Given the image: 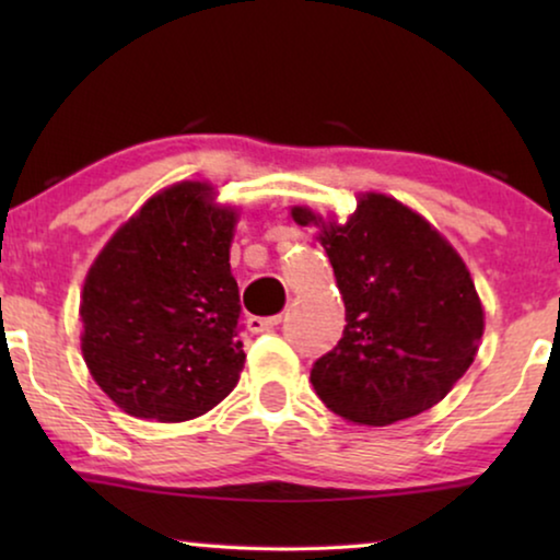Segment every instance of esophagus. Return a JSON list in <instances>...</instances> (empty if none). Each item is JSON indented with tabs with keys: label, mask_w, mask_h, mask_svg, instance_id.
<instances>
[{
	"label": "esophagus",
	"mask_w": 560,
	"mask_h": 560,
	"mask_svg": "<svg viewBox=\"0 0 560 560\" xmlns=\"http://www.w3.org/2000/svg\"><path fill=\"white\" fill-rule=\"evenodd\" d=\"M280 316H270V318H259V316H252L249 320H247V328H249V334H265V331H272L275 326L280 324Z\"/></svg>",
	"instance_id": "obj_1"
}]
</instances>
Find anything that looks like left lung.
<instances>
[{"label":"left lung","mask_w":560,"mask_h":560,"mask_svg":"<svg viewBox=\"0 0 560 560\" xmlns=\"http://www.w3.org/2000/svg\"><path fill=\"white\" fill-rule=\"evenodd\" d=\"M290 217L318 229L347 308L341 341L311 370L316 395L347 423L370 428L431 410L469 370L485 334V308L454 244L374 190L357 196L347 221L308 206Z\"/></svg>","instance_id":"obj_1"}]
</instances>
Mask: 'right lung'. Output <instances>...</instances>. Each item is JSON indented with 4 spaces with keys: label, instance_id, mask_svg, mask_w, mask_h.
<instances>
[{
    "label": "right lung",
    "instance_id": "add662e5",
    "mask_svg": "<svg viewBox=\"0 0 560 560\" xmlns=\"http://www.w3.org/2000/svg\"><path fill=\"white\" fill-rule=\"evenodd\" d=\"M240 209L203 180L142 203L89 267L81 354L106 397L135 418L194 420L240 382V288L229 265Z\"/></svg>",
    "mask_w": 560,
    "mask_h": 560
}]
</instances>
